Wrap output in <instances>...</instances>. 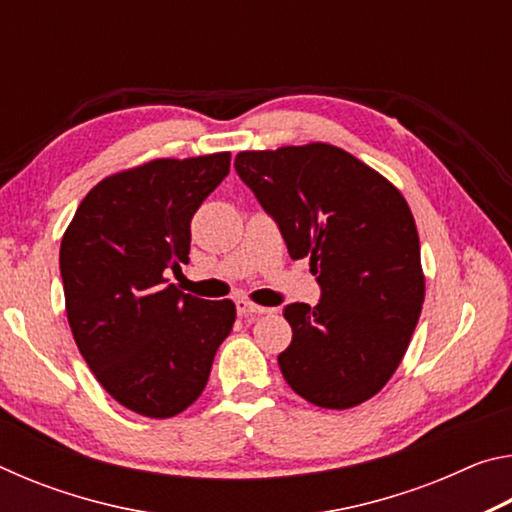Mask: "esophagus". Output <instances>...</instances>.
Segmentation results:
<instances>
[{
  "mask_svg": "<svg viewBox=\"0 0 512 512\" xmlns=\"http://www.w3.org/2000/svg\"><path fill=\"white\" fill-rule=\"evenodd\" d=\"M268 311L271 309H266V307H259V305H255V302H250V300H237V314L241 316V318H257V316H262V314H268Z\"/></svg>",
  "mask_w": 512,
  "mask_h": 512,
  "instance_id": "34e87169",
  "label": "esophagus"
}]
</instances>
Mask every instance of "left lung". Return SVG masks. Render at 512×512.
I'll list each match as a JSON object with an SVG mask.
<instances>
[{"instance_id":"obj_1","label":"left lung","mask_w":512,"mask_h":512,"mask_svg":"<svg viewBox=\"0 0 512 512\" xmlns=\"http://www.w3.org/2000/svg\"><path fill=\"white\" fill-rule=\"evenodd\" d=\"M235 167L323 291L316 307H284L293 329L277 357L284 379L323 409L370 400L400 366L424 302L409 203L381 173L323 142L241 151Z\"/></svg>"}]
</instances>
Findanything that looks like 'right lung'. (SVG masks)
I'll list each match as a JSON object with an SVG mask.
<instances>
[{
  "mask_svg": "<svg viewBox=\"0 0 512 512\" xmlns=\"http://www.w3.org/2000/svg\"><path fill=\"white\" fill-rule=\"evenodd\" d=\"M230 171V153L160 158L103 178L60 241L65 309L99 384L146 418L183 413L203 393L235 325L232 300L167 280L189 262L192 216Z\"/></svg>",
  "mask_w": 512,
  "mask_h": 512,
  "instance_id": "add662e5",
  "label": "right lung"
}]
</instances>
